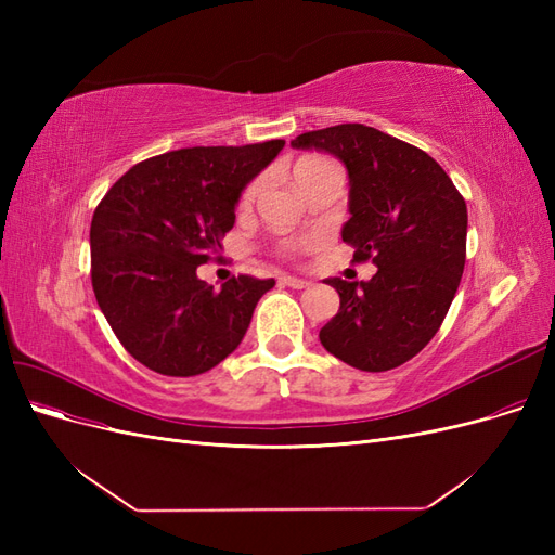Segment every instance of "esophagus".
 <instances>
[{"label": "esophagus", "mask_w": 555, "mask_h": 555, "mask_svg": "<svg viewBox=\"0 0 555 555\" xmlns=\"http://www.w3.org/2000/svg\"><path fill=\"white\" fill-rule=\"evenodd\" d=\"M280 282H282V284H287V287H292V289H306V287H310V282H308V280H304V278H294V275H282V278H280Z\"/></svg>", "instance_id": "34e87169"}]
</instances>
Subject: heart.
Listing matches in <instances>:
<instances>
[{"label": "heart", "mask_w": 555, "mask_h": 555, "mask_svg": "<svg viewBox=\"0 0 555 555\" xmlns=\"http://www.w3.org/2000/svg\"><path fill=\"white\" fill-rule=\"evenodd\" d=\"M317 162H319V159H304V162H298V164H296V169H294V173L308 169V166H312V164H317ZM255 192H257V184H251V188L243 194V204H249L251 196H255Z\"/></svg>", "instance_id": "heart-1"}]
</instances>
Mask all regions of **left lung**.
<instances>
[{
	"label": "left lung",
	"mask_w": 555,
	"mask_h": 555,
	"mask_svg": "<svg viewBox=\"0 0 555 555\" xmlns=\"http://www.w3.org/2000/svg\"><path fill=\"white\" fill-rule=\"evenodd\" d=\"M298 150H322L349 176L343 241L354 261L373 259L367 282L328 278L340 310L319 331L335 359L384 373L416 357L438 333L465 266L467 208L424 150L365 125L300 133Z\"/></svg>",
	"instance_id": "1"
}]
</instances>
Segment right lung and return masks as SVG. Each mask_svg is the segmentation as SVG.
I'll list each match as a JSON object with an SVG mask.
<instances>
[{
  "instance_id": "obj_1",
  "label": "right lung",
  "mask_w": 555,
  "mask_h": 555,
  "mask_svg": "<svg viewBox=\"0 0 555 555\" xmlns=\"http://www.w3.org/2000/svg\"><path fill=\"white\" fill-rule=\"evenodd\" d=\"M284 141L182 147L117 180L90 227L92 287L117 340L150 371L194 377L245 338L275 280L231 278L220 292L196 268L220 255L243 190Z\"/></svg>"
}]
</instances>
